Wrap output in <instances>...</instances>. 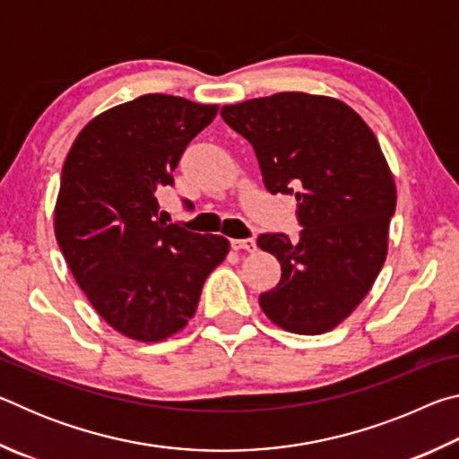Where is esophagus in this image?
<instances>
[{
  "instance_id": "obj_1",
  "label": "esophagus",
  "mask_w": 459,
  "mask_h": 459,
  "mask_svg": "<svg viewBox=\"0 0 459 459\" xmlns=\"http://www.w3.org/2000/svg\"><path fill=\"white\" fill-rule=\"evenodd\" d=\"M230 247L235 248V251L253 253L255 248H257V243H255L253 238H235V240H230Z\"/></svg>"
}]
</instances>
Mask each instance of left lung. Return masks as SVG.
<instances>
[{
    "mask_svg": "<svg viewBox=\"0 0 459 459\" xmlns=\"http://www.w3.org/2000/svg\"><path fill=\"white\" fill-rule=\"evenodd\" d=\"M222 119L253 145L271 194H295L299 240L263 232L257 245L281 263L259 295L279 328L330 332L370 291L386 259L397 206L391 169L370 127L338 99L277 92L224 105Z\"/></svg>",
    "mask_w": 459,
    "mask_h": 459,
    "instance_id": "left-lung-1",
    "label": "left lung"
}]
</instances>
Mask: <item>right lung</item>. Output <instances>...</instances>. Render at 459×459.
<instances>
[{
  "label": "right lung",
  "instance_id": "add662e5",
  "mask_svg": "<svg viewBox=\"0 0 459 459\" xmlns=\"http://www.w3.org/2000/svg\"><path fill=\"white\" fill-rule=\"evenodd\" d=\"M219 105L143 95L97 115L62 168L54 232L81 290L103 320L137 342L180 332L206 277L229 253L221 235L160 219L158 190Z\"/></svg>",
  "mask_w": 459,
  "mask_h": 459
}]
</instances>
